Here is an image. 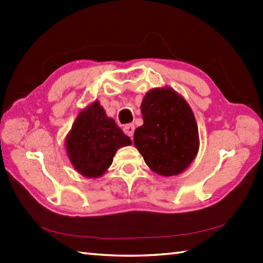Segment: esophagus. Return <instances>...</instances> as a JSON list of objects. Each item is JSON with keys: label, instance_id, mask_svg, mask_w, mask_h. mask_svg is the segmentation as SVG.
<instances>
[{"label": "esophagus", "instance_id": "1", "mask_svg": "<svg viewBox=\"0 0 263 263\" xmlns=\"http://www.w3.org/2000/svg\"><path fill=\"white\" fill-rule=\"evenodd\" d=\"M124 132L132 139L133 133H135V125H133V124H127V125L124 126Z\"/></svg>", "mask_w": 263, "mask_h": 263}]
</instances>
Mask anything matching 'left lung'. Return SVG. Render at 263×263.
Listing matches in <instances>:
<instances>
[{"instance_id":"left-lung-1","label":"left lung","mask_w":263,"mask_h":263,"mask_svg":"<svg viewBox=\"0 0 263 263\" xmlns=\"http://www.w3.org/2000/svg\"><path fill=\"white\" fill-rule=\"evenodd\" d=\"M144 124L133 144L157 174L174 176L194 161L199 148L195 115L183 96L169 87L147 91L140 105Z\"/></svg>"}]
</instances>
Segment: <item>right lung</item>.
<instances>
[{"mask_svg":"<svg viewBox=\"0 0 263 263\" xmlns=\"http://www.w3.org/2000/svg\"><path fill=\"white\" fill-rule=\"evenodd\" d=\"M99 101L80 111L65 138V147L75 171L88 179H97L108 171L117 151L131 145Z\"/></svg>","mask_w":263,"mask_h":263,"instance_id":"right-lung-1","label":"right lung"}]
</instances>
